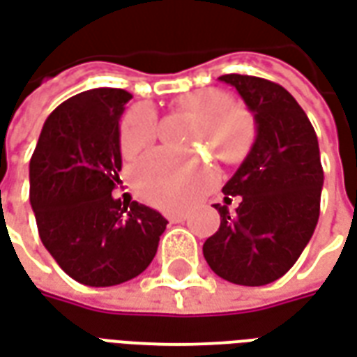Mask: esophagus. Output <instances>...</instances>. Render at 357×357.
<instances>
[{"label":"esophagus","instance_id":"esophagus-1","mask_svg":"<svg viewBox=\"0 0 357 357\" xmlns=\"http://www.w3.org/2000/svg\"><path fill=\"white\" fill-rule=\"evenodd\" d=\"M166 218L170 220L172 224H181V222H185V214H183V212H168Z\"/></svg>","mask_w":357,"mask_h":357}]
</instances>
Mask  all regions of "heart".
<instances>
[{"mask_svg":"<svg viewBox=\"0 0 357 357\" xmlns=\"http://www.w3.org/2000/svg\"><path fill=\"white\" fill-rule=\"evenodd\" d=\"M178 109L197 118L191 141H206L220 147V155L237 162L252 145L255 128L245 110L231 107V99L220 89H199L178 99ZM158 135V120L149 109L128 112L120 128V149L135 158L153 147ZM210 178V166L202 158H183L156 153L133 170V185L145 201L158 206H178L191 201Z\"/></svg>","mask_w":357,"mask_h":357,"instance_id":"1","label":"heart"}]
</instances>
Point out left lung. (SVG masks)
Listing matches in <instances>:
<instances>
[{
	"mask_svg": "<svg viewBox=\"0 0 357 357\" xmlns=\"http://www.w3.org/2000/svg\"><path fill=\"white\" fill-rule=\"evenodd\" d=\"M220 80L239 91L255 114L256 139L224 199L239 206L214 204L220 229L202 245L212 271L225 281L262 287L294 266L314 235L323 168L314 126L296 99L275 82L225 74Z\"/></svg>",
	"mask_w": 357,
	"mask_h": 357,
	"instance_id": "obj_1",
	"label": "left lung"
}]
</instances>
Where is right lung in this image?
I'll use <instances>...</instances> for the list:
<instances>
[{"label":"right lung","mask_w":357,"mask_h":357,"mask_svg":"<svg viewBox=\"0 0 357 357\" xmlns=\"http://www.w3.org/2000/svg\"><path fill=\"white\" fill-rule=\"evenodd\" d=\"M132 95L97 88L53 110L30 158V204L43 247L66 275L112 287L153 262L166 218L112 197L120 181V116Z\"/></svg>","instance_id":"1"}]
</instances>
